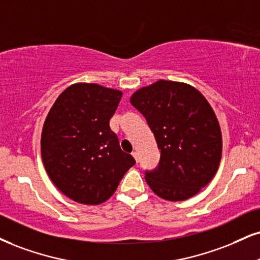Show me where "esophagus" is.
Segmentation results:
<instances>
[{
    "label": "esophagus",
    "mask_w": 260,
    "mask_h": 260,
    "mask_svg": "<svg viewBox=\"0 0 260 260\" xmlns=\"http://www.w3.org/2000/svg\"><path fill=\"white\" fill-rule=\"evenodd\" d=\"M131 154H133V156H134V158H135L136 161L139 162V153H137V152H133V153H131Z\"/></svg>",
    "instance_id": "esophagus-1"
}]
</instances>
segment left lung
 Wrapping results in <instances>:
<instances>
[{
	"instance_id": "8db88e82",
	"label": "left lung",
	"mask_w": 260,
	"mask_h": 260,
	"mask_svg": "<svg viewBox=\"0 0 260 260\" xmlns=\"http://www.w3.org/2000/svg\"><path fill=\"white\" fill-rule=\"evenodd\" d=\"M160 149L159 166L146 182L159 198L183 201L214 177L222 158V131L213 108L190 84L160 79L131 95Z\"/></svg>"
}]
</instances>
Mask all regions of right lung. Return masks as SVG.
<instances>
[{
    "instance_id": "add662e5",
    "label": "right lung",
    "mask_w": 260,
    "mask_h": 260,
    "mask_svg": "<svg viewBox=\"0 0 260 260\" xmlns=\"http://www.w3.org/2000/svg\"><path fill=\"white\" fill-rule=\"evenodd\" d=\"M121 95L96 83H75L59 95L47 115L42 161L54 185L76 203H105L135 165L110 127Z\"/></svg>"
}]
</instances>
